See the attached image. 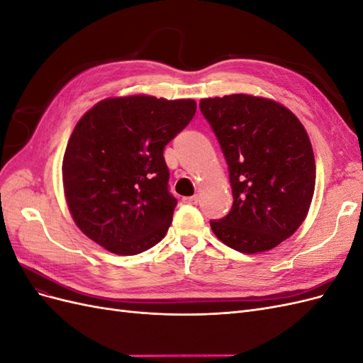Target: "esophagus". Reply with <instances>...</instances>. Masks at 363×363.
<instances>
[{
	"instance_id": "34e87169",
	"label": "esophagus",
	"mask_w": 363,
	"mask_h": 363,
	"mask_svg": "<svg viewBox=\"0 0 363 363\" xmlns=\"http://www.w3.org/2000/svg\"><path fill=\"white\" fill-rule=\"evenodd\" d=\"M200 201L199 195H192V196H183V203L186 204H196Z\"/></svg>"
}]
</instances>
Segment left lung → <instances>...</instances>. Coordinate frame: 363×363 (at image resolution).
Returning a JSON list of instances; mask_svg holds the SVG:
<instances>
[{
    "instance_id": "left-lung-1",
    "label": "left lung",
    "mask_w": 363,
    "mask_h": 363,
    "mask_svg": "<svg viewBox=\"0 0 363 363\" xmlns=\"http://www.w3.org/2000/svg\"><path fill=\"white\" fill-rule=\"evenodd\" d=\"M200 108L228 164L233 206L212 219L215 236L247 255L292 236L315 191L311 139L289 108L268 98L233 94L204 98Z\"/></svg>"
}]
</instances>
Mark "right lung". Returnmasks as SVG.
Here are the masks:
<instances>
[{"instance_id": "right-lung-1", "label": "right lung", "mask_w": 363, "mask_h": 363, "mask_svg": "<svg viewBox=\"0 0 363 363\" xmlns=\"http://www.w3.org/2000/svg\"><path fill=\"white\" fill-rule=\"evenodd\" d=\"M194 100L115 96L77 123L62 163L69 212L82 232L119 256H135L167 235L177 200L163 150L191 123Z\"/></svg>"}]
</instances>
